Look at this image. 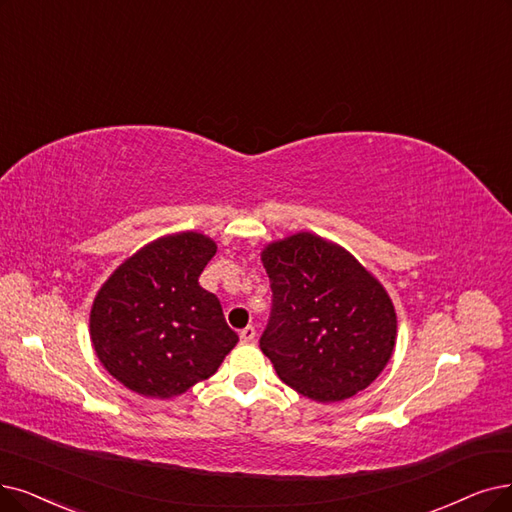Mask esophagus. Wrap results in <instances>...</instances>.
<instances>
[{
  "label": "esophagus",
  "mask_w": 512,
  "mask_h": 512,
  "mask_svg": "<svg viewBox=\"0 0 512 512\" xmlns=\"http://www.w3.org/2000/svg\"><path fill=\"white\" fill-rule=\"evenodd\" d=\"M239 338H241L243 344H250V342H254V338H256V330H254L252 325H248V327H245V330H241Z\"/></svg>",
  "instance_id": "34e87169"
}]
</instances>
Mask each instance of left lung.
Here are the masks:
<instances>
[{
	"label": "left lung",
	"instance_id": "left-lung-1",
	"mask_svg": "<svg viewBox=\"0 0 512 512\" xmlns=\"http://www.w3.org/2000/svg\"><path fill=\"white\" fill-rule=\"evenodd\" d=\"M273 315L260 349L302 397L342 401L391 361L397 313L384 285L342 245L294 233L264 245Z\"/></svg>",
	"mask_w": 512,
	"mask_h": 512
}]
</instances>
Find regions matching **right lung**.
<instances>
[{
    "instance_id": "add662e5",
    "label": "right lung",
    "mask_w": 512,
    "mask_h": 512,
    "mask_svg": "<svg viewBox=\"0 0 512 512\" xmlns=\"http://www.w3.org/2000/svg\"><path fill=\"white\" fill-rule=\"evenodd\" d=\"M216 250L203 233L163 235L100 285L90 311L92 349L130 391L153 399L187 393L239 342L220 300L199 285Z\"/></svg>"
}]
</instances>
